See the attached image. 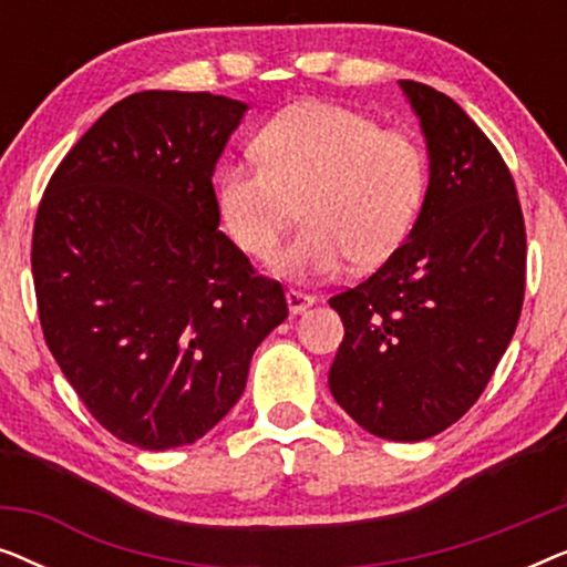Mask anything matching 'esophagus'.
I'll return each instance as SVG.
<instances>
[{"label": "esophagus", "instance_id": "34e87169", "mask_svg": "<svg viewBox=\"0 0 567 567\" xmlns=\"http://www.w3.org/2000/svg\"><path fill=\"white\" fill-rule=\"evenodd\" d=\"M286 301H289V312L291 315H301L305 309H309L315 305V297L312 293H305V291H286Z\"/></svg>", "mask_w": 567, "mask_h": 567}]
</instances>
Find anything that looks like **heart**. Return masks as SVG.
<instances>
[{"mask_svg":"<svg viewBox=\"0 0 567 567\" xmlns=\"http://www.w3.org/2000/svg\"><path fill=\"white\" fill-rule=\"evenodd\" d=\"M255 157L216 169V208L231 243L268 262L301 204L307 227L276 262L299 281L336 276L348 260L382 266L429 198V152L413 134L322 100L276 113L255 136Z\"/></svg>","mask_w":567,"mask_h":567,"instance_id":"obj_1","label":"heart"}]
</instances>
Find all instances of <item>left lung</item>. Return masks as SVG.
<instances>
[{
    "mask_svg": "<svg viewBox=\"0 0 567 567\" xmlns=\"http://www.w3.org/2000/svg\"><path fill=\"white\" fill-rule=\"evenodd\" d=\"M400 87L425 136L429 198L408 243L330 299L346 336L328 382L363 431L423 441L475 405L514 338L526 231L514 177L477 123L429 84Z\"/></svg>",
    "mask_w": 567,
    "mask_h": 567,
    "instance_id": "8db88e82",
    "label": "left lung"
}]
</instances>
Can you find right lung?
I'll use <instances>...</instances> for the list:
<instances>
[{
	"label": "right lung",
	"mask_w": 567,
	"mask_h": 567,
	"mask_svg": "<svg viewBox=\"0 0 567 567\" xmlns=\"http://www.w3.org/2000/svg\"><path fill=\"white\" fill-rule=\"evenodd\" d=\"M245 103L146 90L100 115L45 185L33 281L49 351L131 446L206 436L286 317L278 281L219 231L214 167Z\"/></svg>",
	"instance_id": "add662e5"
}]
</instances>
